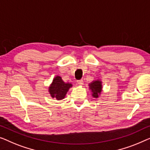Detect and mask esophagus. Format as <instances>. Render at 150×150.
Instances as JSON below:
<instances>
[{
    "instance_id": "esophagus-1",
    "label": "esophagus",
    "mask_w": 150,
    "mask_h": 150,
    "mask_svg": "<svg viewBox=\"0 0 150 150\" xmlns=\"http://www.w3.org/2000/svg\"><path fill=\"white\" fill-rule=\"evenodd\" d=\"M77 84L78 85H80V86H82L83 85V81L82 79L81 80H77Z\"/></svg>"
}]
</instances>
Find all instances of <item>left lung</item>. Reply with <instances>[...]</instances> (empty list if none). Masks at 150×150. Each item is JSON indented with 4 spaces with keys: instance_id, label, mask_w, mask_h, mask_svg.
Masks as SVG:
<instances>
[{
    "instance_id": "obj_1",
    "label": "left lung",
    "mask_w": 150,
    "mask_h": 150,
    "mask_svg": "<svg viewBox=\"0 0 150 150\" xmlns=\"http://www.w3.org/2000/svg\"><path fill=\"white\" fill-rule=\"evenodd\" d=\"M102 81L100 80L93 81L89 84V88L92 92V96L94 98H98L102 91Z\"/></svg>"
}]
</instances>
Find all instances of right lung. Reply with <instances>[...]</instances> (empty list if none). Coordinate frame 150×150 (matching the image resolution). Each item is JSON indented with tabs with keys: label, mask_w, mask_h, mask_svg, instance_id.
Wrapping results in <instances>:
<instances>
[{
	"label": "right lung",
	"mask_w": 150,
	"mask_h": 150,
	"mask_svg": "<svg viewBox=\"0 0 150 150\" xmlns=\"http://www.w3.org/2000/svg\"><path fill=\"white\" fill-rule=\"evenodd\" d=\"M73 85L69 83H65L60 76H56L49 87V92L52 98H55L58 100H62L69 91V88Z\"/></svg>",
	"instance_id": "add662e5"
}]
</instances>
